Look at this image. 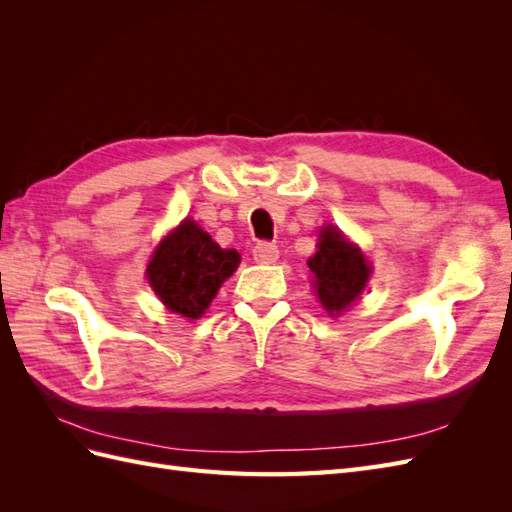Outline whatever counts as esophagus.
<instances>
[{"mask_svg":"<svg viewBox=\"0 0 512 512\" xmlns=\"http://www.w3.org/2000/svg\"><path fill=\"white\" fill-rule=\"evenodd\" d=\"M254 260L256 262H275L277 256H280V250H277L275 243H269V241H258L254 245Z\"/></svg>","mask_w":512,"mask_h":512,"instance_id":"1","label":"esophagus"}]
</instances>
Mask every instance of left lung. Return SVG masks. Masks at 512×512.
Instances as JSON below:
<instances>
[{"label": "left lung", "instance_id": "1", "mask_svg": "<svg viewBox=\"0 0 512 512\" xmlns=\"http://www.w3.org/2000/svg\"><path fill=\"white\" fill-rule=\"evenodd\" d=\"M307 267L314 273L318 299L331 316L359 297L369 280L365 256L333 226L320 230L318 252L307 260Z\"/></svg>", "mask_w": 512, "mask_h": 512}]
</instances>
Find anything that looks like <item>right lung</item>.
I'll use <instances>...</instances> for the list:
<instances>
[{"label": "right lung", "instance_id": "1", "mask_svg": "<svg viewBox=\"0 0 512 512\" xmlns=\"http://www.w3.org/2000/svg\"><path fill=\"white\" fill-rule=\"evenodd\" d=\"M239 260L235 250H222L196 222L185 220L158 245L147 280L170 312L200 318Z\"/></svg>", "mask_w": 512, "mask_h": 512}]
</instances>
